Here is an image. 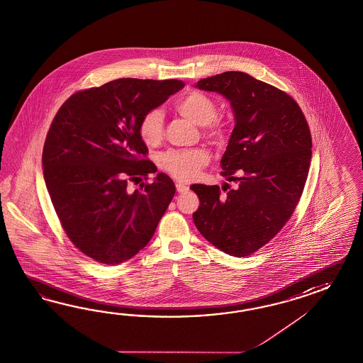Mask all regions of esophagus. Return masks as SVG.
<instances>
[{"instance_id": "obj_1", "label": "esophagus", "mask_w": 363, "mask_h": 363, "mask_svg": "<svg viewBox=\"0 0 363 363\" xmlns=\"http://www.w3.org/2000/svg\"><path fill=\"white\" fill-rule=\"evenodd\" d=\"M176 187H177L178 193H186V191L189 190V187L184 185V184H181V182H177V184H176Z\"/></svg>"}]
</instances>
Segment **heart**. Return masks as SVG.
Returning <instances> with one entry per match:
<instances>
[{
	"instance_id": "obj_1",
	"label": "heart",
	"mask_w": 363,
	"mask_h": 363,
	"mask_svg": "<svg viewBox=\"0 0 363 363\" xmlns=\"http://www.w3.org/2000/svg\"><path fill=\"white\" fill-rule=\"evenodd\" d=\"M178 113L190 122L204 127L206 135L211 139H220L224 127L213 119L218 116V106L211 98L199 91H191L176 105ZM139 133L143 142L155 145L164 136V113L160 108H152L140 121ZM208 153L203 150H172L161 156V167L172 176L189 181L199 173L208 162Z\"/></svg>"
}]
</instances>
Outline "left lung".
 <instances>
[{
  "label": "left lung",
  "instance_id": "8db88e82",
  "mask_svg": "<svg viewBox=\"0 0 363 363\" xmlns=\"http://www.w3.org/2000/svg\"><path fill=\"white\" fill-rule=\"evenodd\" d=\"M195 88L228 99L235 118L221 176L235 182L195 184L201 204L195 227L213 247L245 257L282 230L301 199L310 170L312 139L299 105L289 94L244 72H224Z\"/></svg>",
  "mask_w": 363,
  "mask_h": 363
}]
</instances>
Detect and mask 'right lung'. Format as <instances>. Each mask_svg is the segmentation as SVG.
I'll return each instance as SVG.
<instances>
[{
    "label": "right lung",
    "instance_id": "1",
    "mask_svg": "<svg viewBox=\"0 0 363 363\" xmlns=\"http://www.w3.org/2000/svg\"><path fill=\"white\" fill-rule=\"evenodd\" d=\"M185 86L179 80L119 79L68 98L45 138L43 176L72 242L101 264L118 265L145 247L176 186L157 173L142 190L130 181L156 173L139 133L144 114Z\"/></svg>",
    "mask_w": 363,
    "mask_h": 363
}]
</instances>
